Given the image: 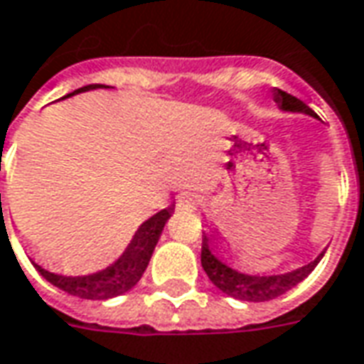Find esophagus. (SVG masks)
I'll return each mask as SVG.
<instances>
[{
	"label": "esophagus",
	"mask_w": 364,
	"mask_h": 364,
	"mask_svg": "<svg viewBox=\"0 0 364 364\" xmlns=\"http://www.w3.org/2000/svg\"><path fill=\"white\" fill-rule=\"evenodd\" d=\"M195 197L193 195H185V197H181L179 199V208H195Z\"/></svg>",
	"instance_id": "1"
}]
</instances>
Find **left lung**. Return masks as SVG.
<instances>
[{
	"label": "left lung",
	"mask_w": 364,
	"mask_h": 364,
	"mask_svg": "<svg viewBox=\"0 0 364 364\" xmlns=\"http://www.w3.org/2000/svg\"><path fill=\"white\" fill-rule=\"evenodd\" d=\"M274 100L278 102L282 110L288 112H304L307 116L319 118L304 100H299L294 94L284 92L279 88H274ZM217 236L203 235V246H200V264L203 270L207 272L208 279L217 286L220 291H225L226 296L242 299V301H270L274 297L286 294L288 289L297 286L301 279H306L314 268L323 258V254H319L314 262H309L306 266L297 268L288 274H276V276H248L242 272L235 270L230 266H226L225 262H220L213 254V244Z\"/></svg>",
	"instance_id": "1"
}]
</instances>
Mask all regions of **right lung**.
<instances>
[{
    "label": "right lung",
    "mask_w": 364,
    "mask_h": 364,
    "mask_svg": "<svg viewBox=\"0 0 364 364\" xmlns=\"http://www.w3.org/2000/svg\"><path fill=\"white\" fill-rule=\"evenodd\" d=\"M94 88H108L104 85H88L78 88L75 92L67 94L75 96L78 92H86V90H94ZM1 197V195H0ZM173 215V207H167L164 210H159L157 215L151 218H147L144 225L139 226L138 232L134 235L132 242L126 248V252L122 254L118 260L114 262L112 266H108L106 270L96 272L90 276H58L53 272H47L45 268H41L39 264L33 262L35 270L39 272L43 278L50 282L53 286H57L58 289L67 291L70 296L82 297V299H110V297L122 296L128 289H132L139 282V278L144 276L149 258L156 250V244L161 236L167 218Z\"/></svg>",
    "instance_id": "1"
}]
</instances>
